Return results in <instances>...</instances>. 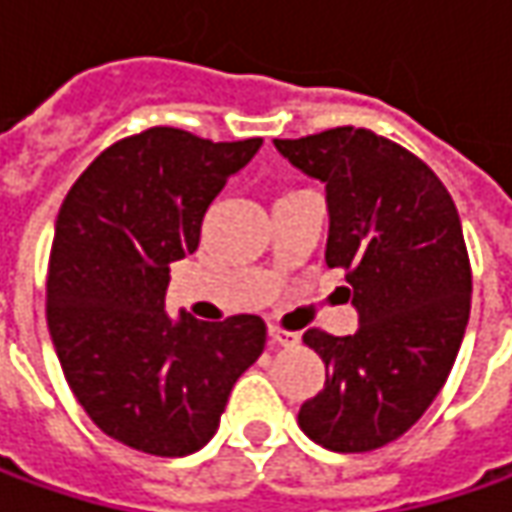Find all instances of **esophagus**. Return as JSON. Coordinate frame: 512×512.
<instances>
[{"label": "esophagus", "instance_id": "esophagus-1", "mask_svg": "<svg viewBox=\"0 0 512 512\" xmlns=\"http://www.w3.org/2000/svg\"><path fill=\"white\" fill-rule=\"evenodd\" d=\"M267 333H270V342L273 344H282V347H293V344H299V333H290V330H285V327L270 325L267 327Z\"/></svg>", "mask_w": 512, "mask_h": 512}]
</instances>
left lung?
Returning <instances> with one entry per match:
<instances>
[{"instance_id": "obj_1", "label": "left lung", "mask_w": 512, "mask_h": 512, "mask_svg": "<svg viewBox=\"0 0 512 512\" xmlns=\"http://www.w3.org/2000/svg\"><path fill=\"white\" fill-rule=\"evenodd\" d=\"M293 168L325 182L327 267H342L359 313L353 336L307 330L325 387L299 427L336 453H367L424 416L450 376L470 319V259L459 210L439 176L364 128L273 139Z\"/></svg>"}]
</instances>
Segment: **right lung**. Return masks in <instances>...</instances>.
Returning <instances> with one entry per match:
<instances>
[{
	"mask_svg": "<svg viewBox=\"0 0 512 512\" xmlns=\"http://www.w3.org/2000/svg\"><path fill=\"white\" fill-rule=\"evenodd\" d=\"M262 139L210 142L150 128L96 156L62 202L48 267V330L76 402L110 439L150 456L205 447L236 379L265 350L259 316L170 319V262Z\"/></svg>",
	"mask_w": 512,
	"mask_h": 512,
	"instance_id": "add662e5",
	"label": "right lung"
}]
</instances>
